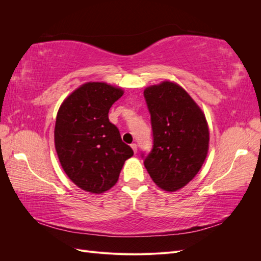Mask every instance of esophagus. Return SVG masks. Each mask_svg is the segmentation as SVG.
Wrapping results in <instances>:
<instances>
[{
	"label": "esophagus",
	"mask_w": 261,
	"mask_h": 261,
	"mask_svg": "<svg viewBox=\"0 0 261 261\" xmlns=\"http://www.w3.org/2000/svg\"><path fill=\"white\" fill-rule=\"evenodd\" d=\"M130 147H132V149L134 150V152L136 153V152H137V145H136V144H132Z\"/></svg>",
	"instance_id": "obj_1"
}]
</instances>
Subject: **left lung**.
<instances>
[{
  "label": "left lung",
  "instance_id": "left-lung-1",
  "mask_svg": "<svg viewBox=\"0 0 261 261\" xmlns=\"http://www.w3.org/2000/svg\"><path fill=\"white\" fill-rule=\"evenodd\" d=\"M151 116L153 146L144 158L150 177L175 192L201 169L209 149V128L201 109L175 83L163 82L144 91Z\"/></svg>",
  "mask_w": 261,
  "mask_h": 261
}]
</instances>
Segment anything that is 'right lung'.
<instances>
[{
  "mask_svg": "<svg viewBox=\"0 0 261 261\" xmlns=\"http://www.w3.org/2000/svg\"><path fill=\"white\" fill-rule=\"evenodd\" d=\"M124 91L106 83H86L63 101L54 144L63 170L78 187L101 194L113 187L134 154L122 141L109 111Z\"/></svg>",
  "mask_w": 261,
  "mask_h": 261,
  "instance_id": "obj_1",
  "label": "right lung"
}]
</instances>
